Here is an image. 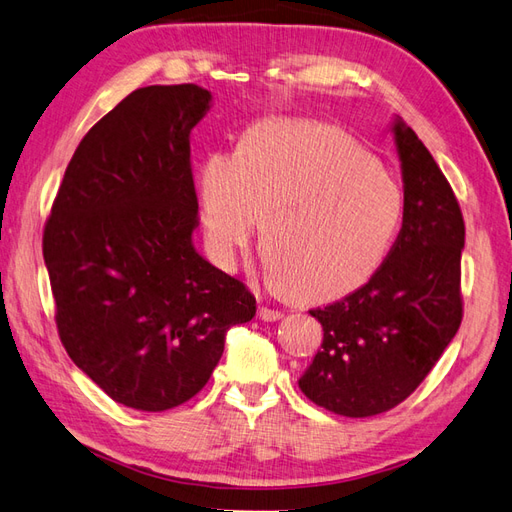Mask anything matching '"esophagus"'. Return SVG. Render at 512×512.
<instances>
[{
	"label": "esophagus",
	"mask_w": 512,
	"mask_h": 512,
	"mask_svg": "<svg viewBox=\"0 0 512 512\" xmlns=\"http://www.w3.org/2000/svg\"><path fill=\"white\" fill-rule=\"evenodd\" d=\"M259 318L261 320H279V318H283V312L275 310V307H270V305H261L259 307Z\"/></svg>",
	"instance_id": "obj_1"
}]
</instances>
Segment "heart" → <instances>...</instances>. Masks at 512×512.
Returning <instances> with one entry per match:
<instances>
[{"label":"heart","mask_w":512,"mask_h":512,"mask_svg":"<svg viewBox=\"0 0 512 512\" xmlns=\"http://www.w3.org/2000/svg\"><path fill=\"white\" fill-rule=\"evenodd\" d=\"M196 189L202 229L222 264H237L261 220L270 272L310 296L371 277L406 213L399 181L371 152L312 122L253 126L235 157L209 154Z\"/></svg>","instance_id":"b5f03b06"}]
</instances>
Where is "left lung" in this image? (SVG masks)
<instances>
[{"mask_svg": "<svg viewBox=\"0 0 512 512\" xmlns=\"http://www.w3.org/2000/svg\"><path fill=\"white\" fill-rule=\"evenodd\" d=\"M403 174V224L373 277L310 310L323 344L299 379L316 406L351 419L408 399L462 323L465 220L454 189L410 126H392Z\"/></svg>", "mask_w": 512, "mask_h": 512, "instance_id": "left-lung-1", "label": "left lung"}]
</instances>
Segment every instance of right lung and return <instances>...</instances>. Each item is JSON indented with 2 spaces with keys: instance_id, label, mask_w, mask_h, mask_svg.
Here are the masks:
<instances>
[{
  "instance_id": "add662e5",
  "label": "right lung",
  "mask_w": 512,
  "mask_h": 512,
  "mask_svg": "<svg viewBox=\"0 0 512 512\" xmlns=\"http://www.w3.org/2000/svg\"><path fill=\"white\" fill-rule=\"evenodd\" d=\"M209 102L198 85L126 95L82 137L43 229L58 338L106 395L141 412L198 395L227 331L257 312L246 285L192 244L189 135Z\"/></svg>"
}]
</instances>
